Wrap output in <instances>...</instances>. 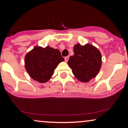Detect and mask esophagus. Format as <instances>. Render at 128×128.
<instances>
[{
  "mask_svg": "<svg viewBox=\"0 0 128 128\" xmlns=\"http://www.w3.org/2000/svg\"><path fill=\"white\" fill-rule=\"evenodd\" d=\"M68 59H69V56H66L64 58V61H65L66 62H68Z\"/></svg>",
  "mask_w": 128,
  "mask_h": 128,
  "instance_id": "34e87169",
  "label": "esophagus"
}]
</instances>
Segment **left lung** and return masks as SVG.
<instances>
[{"label": "left lung", "instance_id": "8db88e82", "mask_svg": "<svg viewBox=\"0 0 128 128\" xmlns=\"http://www.w3.org/2000/svg\"><path fill=\"white\" fill-rule=\"evenodd\" d=\"M74 55L69 58L68 64L74 76L86 83L96 78L101 67L102 60L100 50L93 45L77 44L73 47Z\"/></svg>", "mask_w": 128, "mask_h": 128}]
</instances>
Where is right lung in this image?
Segmentation results:
<instances>
[{"instance_id": "1", "label": "right lung", "mask_w": 128, "mask_h": 128, "mask_svg": "<svg viewBox=\"0 0 128 128\" xmlns=\"http://www.w3.org/2000/svg\"><path fill=\"white\" fill-rule=\"evenodd\" d=\"M24 60L25 68L30 76L44 83L51 78L56 66L64 61V58L57 49L50 46H36L26 54Z\"/></svg>"}]
</instances>
